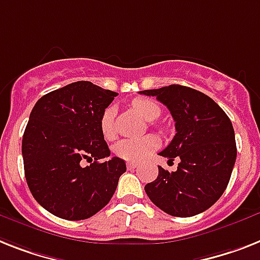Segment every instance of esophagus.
<instances>
[{"label":"esophagus","mask_w":260,"mask_h":260,"mask_svg":"<svg viewBox=\"0 0 260 260\" xmlns=\"http://www.w3.org/2000/svg\"><path fill=\"white\" fill-rule=\"evenodd\" d=\"M138 167V165L134 164V162H127V169L128 170H134V169H137Z\"/></svg>","instance_id":"obj_1"}]
</instances>
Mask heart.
<instances>
[{"label":"heart","instance_id":"heart-1","mask_svg":"<svg viewBox=\"0 0 260 260\" xmlns=\"http://www.w3.org/2000/svg\"><path fill=\"white\" fill-rule=\"evenodd\" d=\"M132 107L146 121H153L160 113L159 106L146 98H135ZM101 133L106 139L114 137V109L109 107L101 117ZM158 147V139L147 135L138 139H122L114 146V153L118 158L128 162H141L154 153Z\"/></svg>","mask_w":260,"mask_h":260}]
</instances>
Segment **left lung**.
<instances>
[{"mask_svg":"<svg viewBox=\"0 0 260 260\" xmlns=\"http://www.w3.org/2000/svg\"><path fill=\"white\" fill-rule=\"evenodd\" d=\"M141 94L156 96L170 110L177 134L159 155L179 159L177 171L158 167V177L145 186L150 201L173 216H194L210 209L226 190L237 145L230 118L209 95L181 85Z\"/></svg>","mask_w":260,"mask_h":260,"instance_id":"8db88e82","label":"left lung"}]
</instances>
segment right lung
<instances>
[{
    "label": "right lung",
    "instance_id": "add662e5",
    "mask_svg": "<svg viewBox=\"0 0 260 260\" xmlns=\"http://www.w3.org/2000/svg\"><path fill=\"white\" fill-rule=\"evenodd\" d=\"M114 96L78 81L41 96L30 113L22 137L25 178L34 199L58 218L93 216L110 202L126 171L117 156L100 162L110 155L100 122Z\"/></svg>",
    "mask_w": 260,
    "mask_h": 260
}]
</instances>
